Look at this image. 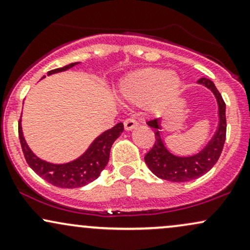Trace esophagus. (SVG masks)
I'll return each instance as SVG.
<instances>
[{"label": "esophagus", "instance_id": "obj_1", "mask_svg": "<svg viewBox=\"0 0 250 250\" xmlns=\"http://www.w3.org/2000/svg\"><path fill=\"white\" fill-rule=\"evenodd\" d=\"M123 125H125V129L127 131H130V130H133L134 128H136L137 127V125H139V123H137V121L135 119H127L125 121V123H123Z\"/></svg>", "mask_w": 250, "mask_h": 250}]
</instances>
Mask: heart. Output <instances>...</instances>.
Masks as SVG:
<instances>
[{"label": "heart", "instance_id": "b5f03b06", "mask_svg": "<svg viewBox=\"0 0 250 250\" xmlns=\"http://www.w3.org/2000/svg\"><path fill=\"white\" fill-rule=\"evenodd\" d=\"M182 80L175 71L145 68L129 74L120 82L122 97L135 104H143L149 113H162L174 104Z\"/></svg>", "mask_w": 250, "mask_h": 250}]
</instances>
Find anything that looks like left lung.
Instances as JSON below:
<instances>
[{
  "label": "left lung",
  "instance_id": "8db88e82",
  "mask_svg": "<svg viewBox=\"0 0 250 250\" xmlns=\"http://www.w3.org/2000/svg\"><path fill=\"white\" fill-rule=\"evenodd\" d=\"M199 84H202L216 99L219 107V125L213 139L208 142L202 150L191 156H179L168 150L160 134V120L154 119L147 122L149 127L155 129L154 147L146 154L145 162L151 173L162 180L171 182H188L202 176L214 167L222 153L223 145L226 141V103L216 87L209 79H200Z\"/></svg>",
  "mask_w": 250,
  "mask_h": 250
}]
</instances>
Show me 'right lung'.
I'll use <instances>...</instances> for the list:
<instances>
[{
	"mask_svg": "<svg viewBox=\"0 0 250 250\" xmlns=\"http://www.w3.org/2000/svg\"><path fill=\"white\" fill-rule=\"evenodd\" d=\"M77 64H80V62L70 63L62 68L48 71V76L62 73ZM45 76H43L42 79ZM122 131L123 123L120 122L115 127L105 130L104 133L97 136L87 150L76 160L67 163H51L40 159L37 155L34 154L28 143L25 142L23 131H22L21 119L19 122L20 142H21L25 161L39 176L60 188H80L96 180L109 161L111 146L122 134Z\"/></svg>",
	"mask_w": 250,
	"mask_h": 250,
	"instance_id": "right-lung-1",
	"label": "right lung"
}]
</instances>
